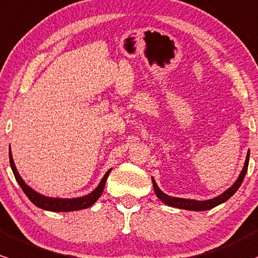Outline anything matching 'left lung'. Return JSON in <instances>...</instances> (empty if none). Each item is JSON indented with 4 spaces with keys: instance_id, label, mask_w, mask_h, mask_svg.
<instances>
[{
    "instance_id": "8db88e82",
    "label": "left lung",
    "mask_w": 258,
    "mask_h": 258,
    "mask_svg": "<svg viewBox=\"0 0 258 258\" xmlns=\"http://www.w3.org/2000/svg\"><path fill=\"white\" fill-rule=\"evenodd\" d=\"M248 159H250V151L247 152V155H246V161L242 171L240 172L239 177L237 180L235 181V183L231 186L230 188L226 189L225 192H223L220 196H218L216 198H212V200H207V201H195V200H186V198H179V197H171L168 196V195L164 194L161 189L158 187V185L155 183L154 179H152L153 181V187H154L155 195H157L158 198L164 202L165 205L170 206V207H175V208H180V209H187V211H208V209H212L214 207H217L218 205L220 203L225 202L230 198L235 192L237 191L240 187V185L244 181V177L246 175V171H247V166H248Z\"/></svg>"
}]
</instances>
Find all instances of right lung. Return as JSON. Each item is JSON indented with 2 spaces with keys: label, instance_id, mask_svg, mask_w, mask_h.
Wrapping results in <instances>:
<instances>
[{
  "label": "right lung",
  "instance_id": "right-lung-1",
  "mask_svg": "<svg viewBox=\"0 0 258 258\" xmlns=\"http://www.w3.org/2000/svg\"><path fill=\"white\" fill-rule=\"evenodd\" d=\"M10 163H11V168H12V171L14 174V177H16V180L18 181L19 186H21L22 189H23L24 194L27 195V197L32 201L36 207L41 209H46V211H51V212L79 211V209H86L88 207H90V206H93L95 202H97L98 198L101 196V194H103L106 179L107 176H109L110 171H111V169H110V170L104 175L103 180L100 181L98 187L93 192H90L89 195H87V196L71 198V200L70 198H51V197H45L42 196V195L38 194V192L34 191L33 188H30L29 186L24 182L23 179L21 177V175H19L18 171H17L16 165H14L11 148H10Z\"/></svg>",
  "mask_w": 258,
  "mask_h": 258
}]
</instances>
